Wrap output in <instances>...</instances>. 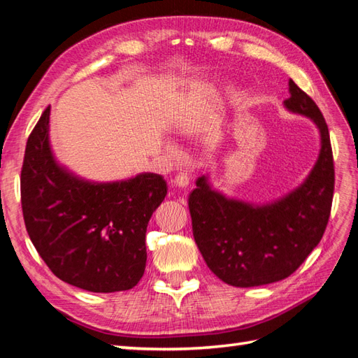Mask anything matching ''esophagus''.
Returning a JSON list of instances; mask_svg holds the SVG:
<instances>
[{"instance_id": "esophagus-1", "label": "esophagus", "mask_w": 358, "mask_h": 358, "mask_svg": "<svg viewBox=\"0 0 358 358\" xmlns=\"http://www.w3.org/2000/svg\"><path fill=\"white\" fill-rule=\"evenodd\" d=\"M174 184L182 188L187 187L189 184V174L187 171H179L176 174V179H174Z\"/></svg>"}]
</instances>
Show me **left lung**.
<instances>
[{"mask_svg":"<svg viewBox=\"0 0 358 358\" xmlns=\"http://www.w3.org/2000/svg\"><path fill=\"white\" fill-rule=\"evenodd\" d=\"M285 106L311 117L322 150L308 179L296 192L269 205L227 199L199 178L188 206L193 236L203 260L220 280L239 288L260 287L289 277L303 264L327 229L336 171L327 121L311 96L289 79Z\"/></svg>","mask_w":358,"mask_h":358,"instance_id":"left-lung-1","label":"left lung"}]
</instances>
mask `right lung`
Returning <instances> with one entry per match:
<instances>
[{"label": "right lung", "mask_w": 358, "mask_h": 358, "mask_svg": "<svg viewBox=\"0 0 358 358\" xmlns=\"http://www.w3.org/2000/svg\"><path fill=\"white\" fill-rule=\"evenodd\" d=\"M47 107L29 134L21 169L27 234L50 271L92 292L136 287L145 271V233L166 182L153 173L115 184H90L57 165Z\"/></svg>", "instance_id": "right-lung-1"}]
</instances>
